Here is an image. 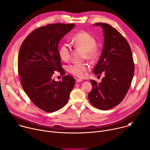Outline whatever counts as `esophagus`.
<instances>
[{
  "label": "esophagus",
  "mask_w": 150,
  "mask_h": 150,
  "mask_svg": "<svg viewBox=\"0 0 150 150\" xmlns=\"http://www.w3.org/2000/svg\"><path fill=\"white\" fill-rule=\"evenodd\" d=\"M83 80L82 79H76V83H79L80 82H82Z\"/></svg>",
  "instance_id": "1"
}]
</instances>
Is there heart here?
Here are the masks:
<instances>
[{
	"label": "heart",
	"mask_w": 150,
	"mask_h": 150,
	"mask_svg": "<svg viewBox=\"0 0 150 150\" xmlns=\"http://www.w3.org/2000/svg\"><path fill=\"white\" fill-rule=\"evenodd\" d=\"M72 42L74 46L79 47L85 50V57L89 60L95 59L98 55V50L96 47L95 38L87 31H81L76 33L72 38ZM70 46L68 44H62L58 50L60 58L63 61H67L70 57ZM89 69L86 63H73L67 66V71L77 77H83L85 73Z\"/></svg>",
	"instance_id": "b5f03b06"
}]
</instances>
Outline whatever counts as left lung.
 <instances>
[{"label": "left lung", "mask_w": 150, "mask_h": 150, "mask_svg": "<svg viewBox=\"0 0 150 150\" xmlns=\"http://www.w3.org/2000/svg\"><path fill=\"white\" fill-rule=\"evenodd\" d=\"M94 25L102 27L104 44L94 73L99 76L103 72L105 76L99 83L90 80L93 89L88 97L95 108L108 110L120 103L127 94L134 74V63L129 43L116 28L101 23Z\"/></svg>", "instance_id": "8db88e82"}]
</instances>
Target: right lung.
Segmentation results:
<instances>
[{
  "mask_svg": "<svg viewBox=\"0 0 150 150\" xmlns=\"http://www.w3.org/2000/svg\"><path fill=\"white\" fill-rule=\"evenodd\" d=\"M74 24H50L31 32L19 49L18 71L21 84L32 102L46 112H56L68 102L75 79L64 76L58 45ZM55 71L64 75L62 81L52 79Z\"/></svg>",
  "mask_w": 150,
  "mask_h": 150,
  "instance_id": "add662e5",
  "label": "right lung"
}]
</instances>
